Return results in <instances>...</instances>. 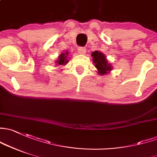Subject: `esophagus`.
I'll list each match as a JSON object with an SVG mask.
<instances>
[{
    "instance_id": "1",
    "label": "esophagus",
    "mask_w": 157,
    "mask_h": 157,
    "mask_svg": "<svg viewBox=\"0 0 157 157\" xmlns=\"http://www.w3.org/2000/svg\"><path fill=\"white\" fill-rule=\"evenodd\" d=\"M77 50H78L79 53L83 54V55L86 52V48H84V47H78V49H77Z\"/></svg>"
}]
</instances>
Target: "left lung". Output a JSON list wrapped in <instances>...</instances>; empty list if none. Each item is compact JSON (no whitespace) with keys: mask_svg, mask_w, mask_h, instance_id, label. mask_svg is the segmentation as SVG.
Segmentation results:
<instances>
[{"mask_svg":"<svg viewBox=\"0 0 157 157\" xmlns=\"http://www.w3.org/2000/svg\"><path fill=\"white\" fill-rule=\"evenodd\" d=\"M92 60L95 64V67H96L98 71V74L101 75H104L111 71V66L108 63V60L103 53L98 51H95L92 53Z\"/></svg>","mask_w":157,"mask_h":157,"instance_id":"obj_1","label":"left lung"}]
</instances>
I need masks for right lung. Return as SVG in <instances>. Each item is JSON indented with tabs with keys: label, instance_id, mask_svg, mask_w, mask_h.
I'll list each match as a JSON object with an SVG mask.
<instances>
[{
	"label": "right lung",
	"instance_id": "1",
	"mask_svg": "<svg viewBox=\"0 0 157 157\" xmlns=\"http://www.w3.org/2000/svg\"><path fill=\"white\" fill-rule=\"evenodd\" d=\"M68 54V52H65V53H62L60 56H59V59L56 61V63L58 65H65V64L67 63L68 60L67 59V55Z\"/></svg>",
	"mask_w": 157,
	"mask_h": 157
}]
</instances>
